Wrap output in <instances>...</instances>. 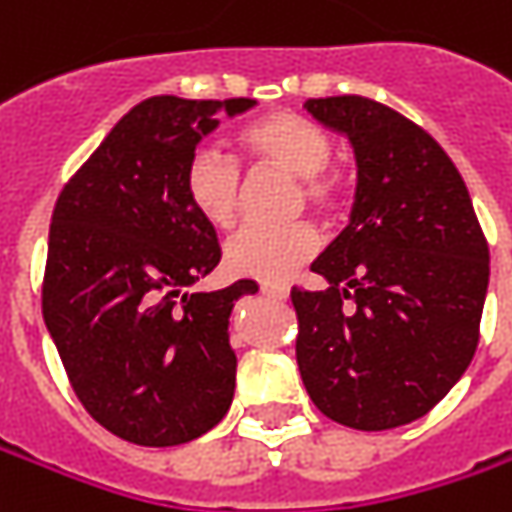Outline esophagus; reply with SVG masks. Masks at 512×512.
Here are the masks:
<instances>
[{
  "mask_svg": "<svg viewBox=\"0 0 512 512\" xmlns=\"http://www.w3.org/2000/svg\"><path fill=\"white\" fill-rule=\"evenodd\" d=\"M262 296L273 299V302H285L287 296H290V290L285 285H262Z\"/></svg>",
  "mask_w": 512,
  "mask_h": 512,
  "instance_id": "34e87169",
  "label": "esophagus"
}]
</instances>
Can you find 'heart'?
Segmentation results:
<instances>
[{
  "label": "heart",
  "mask_w": 512,
  "mask_h": 512,
  "mask_svg": "<svg viewBox=\"0 0 512 512\" xmlns=\"http://www.w3.org/2000/svg\"><path fill=\"white\" fill-rule=\"evenodd\" d=\"M256 165L296 176V202L333 213L342 205L344 182L327 170L333 153L330 136L293 110H273L239 133ZM182 187L190 207L213 227H230L239 216L242 173L236 162L213 148L190 153ZM319 250V233L307 222L285 227H245L225 245V265L236 276L259 282H285Z\"/></svg>",
  "instance_id": "1"
}]
</instances>
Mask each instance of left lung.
Wrapping results in <instances>:
<instances>
[{
	"instance_id": "8db88e82",
	"label": "left lung",
	"mask_w": 512,
	"mask_h": 512,
	"mask_svg": "<svg viewBox=\"0 0 512 512\" xmlns=\"http://www.w3.org/2000/svg\"><path fill=\"white\" fill-rule=\"evenodd\" d=\"M356 153L350 225L313 262L325 290L293 287L296 362L313 404L353 430L422 419L479 344L490 250L442 145L367 96L307 99Z\"/></svg>"
}]
</instances>
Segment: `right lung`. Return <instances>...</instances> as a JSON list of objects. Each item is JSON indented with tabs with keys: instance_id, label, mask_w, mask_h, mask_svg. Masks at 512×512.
<instances>
[{
	"instance_id": "add662e5",
	"label": "right lung",
	"mask_w": 512,
	"mask_h": 512,
	"mask_svg": "<svg viewBox=\"0 0 512 512\" xmlns=\"http://www.w3.org/2000/svg\"><path fill=\"white\" fill-rule=\"evenodd\" d=\"M256 99L150 96L62 187L48 236L42 316L70 387L113 436L145 447L199 439L236 387L227 325L253 279L190 293L219 265L213 225L182 187L187 159Z\"/></svg>"
}]
</instances>
